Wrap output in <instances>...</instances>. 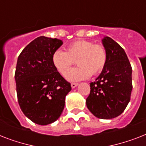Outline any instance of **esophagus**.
Here are the masks:
<instances>
[{
	"label": "esophagus",
	"instance_id": "obj_1",
	"mask_svg": "<svg viewBox=\"0 0 146 146\" xmlns=\"http://www.w3.org/2000/svg\"><path fill=\"white\" fill-rule=\"evenodd\" d=\"M77 86H78V83H75V82L71 83V87H72V89H74V88H76Z\"/></svg>",
	"mask_w": 146,
	"mask_h": 146
}]
</instances>
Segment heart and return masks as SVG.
Here are the masks:
<instances>
[{
  "label": "heart",
  "instance_id": "obj_1",
  "mask_svg": "<svg viewBox=\"0 0 146 146\" xmlns=\"http://www.w3.org/2000/svg\"><path fill=\"white\" fill-rule=\"evenodd\" d=\"M108 53L102 44H95L87 40H77L67 45L65 50L57 49L53 53L51 60L57 70L64 75L77 60L78 66L66 72L70 82L86 80L90 76L101 73L106 64Z\"/></svg>",
  "mask_w": 146,
  "mask_h": 146
}]
</instances>
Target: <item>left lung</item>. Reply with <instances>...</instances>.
<instances>
[{
  "instance_id": "obj_1",
  "label": "left lung",
  "mask_w": 146,
  "mask_h": 146,
  "mask_svg": "<svg viewBox=\"0 0 146 146\" xmlns=\"http://www.w3.org/2000/svg\"><path fill=\"white\" fill-rule=\"evenodd\" d=\"M108 59L95 82L90 83L86 106L100 119H112L123 112L133 89L132 67L123 48L110 37L102 39Z\"/></svg>"
}]
</instances>
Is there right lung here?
<instances>
[{"instance_id": "add662e5", "label": "right lung", "mask_w": 146, "mask_h": 146, "mask_svg": "<svg viewBox=\"0 0 146 146\" xmlns=\"http://www.w3.org/2000/svg\"><path fill=\"white\" fill-rule=\"evenodd\" d=\"M61 40L40 36L31 42L18 57L15 80L18 102L26 117L38 125H48L60 117L70 83L52 64L53 53Z\"/></svg>"}]
</instances>
